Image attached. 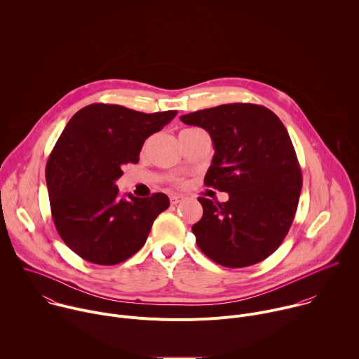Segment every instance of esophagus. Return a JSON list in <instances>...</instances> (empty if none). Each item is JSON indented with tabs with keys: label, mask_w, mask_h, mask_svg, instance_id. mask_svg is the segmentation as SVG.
<instances>
[{
	"label": "esophagus",
	"mask_w": 359,
	"mask_h": 359,
	"mask_svg": "<svg viewBox=\"0 0 359 359\" xmlns=\"http://www.w3.org/2000/svg\"><path fill=\"white\" fill-rule=\"evenodd\" d=\"M169 198H170L172 204H177V203H180L184 198V196L183 194H170Z\"/></svg>",
	"instance_id": "obj_1"
}]
</instances>
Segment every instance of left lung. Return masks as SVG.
<instances>
[{
    "mask_svg": "<svg viewBox=\"0 0 359 359\" xmlns=\"http://www.w3.org/2000/svg\"><path fill=\"white\" fill-rule=\"evenodd\" d=\"M204 128L214 144L205 186L226 191L225 203L198 197L203 217L191 226L197 247L225 268H245L283 243L299 204L302 169L280 119L250 102L222 104L180 116Z\"/></svg>",
    "mask_w": 359,
    "mask_h": 359,
    "instance_id": "left-lung-1",
    "label": "left lung"
}]
</instances>
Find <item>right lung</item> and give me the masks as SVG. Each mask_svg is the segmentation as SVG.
<instances>
[{"label": "right lung", "instance_id": "right-lung-1", "mask_svg": "<svg viewBox=\"0 0 359 359\" xmlns=\"http://www.w3.org/2000/svg\"><path fill=\"white\" fill-rule=\"evenodd\" d=\"M177 111L145 114L116 104H90L77 111L46 163L55 226L63 243L95 265H116L137 254L155 218L170 201L163 193L124 198L115 180L123 166L138 163L148 137Z\"/></svg>", "mask_w": 359, "mask_h": 359}]
</instances>
